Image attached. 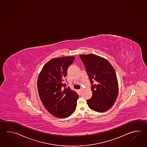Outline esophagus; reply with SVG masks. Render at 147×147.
<instances>
[{
    "label": "esophagus",
    "instance_id": "obj_1",
    "mask_svg": "<svg viewBox=\"0 0 147 147\" xmlns=\"http://www.w3.org/2000/svg\"><path fill=\"white\" fill-rule=\"evenodd\" d=\"M82 90H83V89H79V91H80V93H81L82 92Z\"/></svg>",
    "mask_w": 147,
    "mask_h": 147
}]
</instances>
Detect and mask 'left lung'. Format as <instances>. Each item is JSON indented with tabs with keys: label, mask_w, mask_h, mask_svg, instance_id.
<instances>
[{
	"label": "left lung",
	"mask_w": 147,
	"mask_h": 147,
	"mask_svg": "<svg viewBox=\"0 0 147 147\" xmlns=\"http://www.w3.org/2000/svg\"><path fill=\"white\" fill-rule=\"evenodd\" d=\"M91 84L92 96L87 101L91 109L102 113L110 109L118 95L115 70L107 60L96 55H80ZM94 81L95 82L94 83Z\"/></svg>",
	"instance_id": "8db88e82"
}]
</instances>
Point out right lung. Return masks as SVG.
<instances>
[{
  "mask_svg": "<svg viewBox=\"0 0 147 147\" xmlns=\"http://www.w3.org/2000/svg\"><path fill=\"white\" fill-rule=\"evenodd\" d=\"M74 57L50 60L43 67L37 80L38 93L45 108L53 116L65 118L75 112L79 96L64 83Z\"/></svg>",
  "mask_w": 147,
  "mask_h": 147,
  "instance_id": "right-lung-1",
  "label": "right lung"
}]
</instances>
